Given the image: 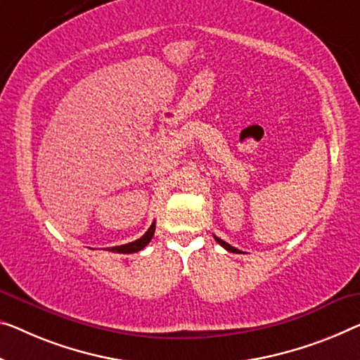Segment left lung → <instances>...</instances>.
<instances>
[{"instance_id": "8db88e82", "label": "left lung", "mask_w": 360, "mask_h": 360, "mask_svg": "<svg viewBox=\"0 0 360 360\" xmlns=\"http://www.w3.org/2000/svg\"><path fill=\"white\" fill-rule=\"evenodd\" d=\"M214 239H217V243L219 244V245H223L224 249L226 250H229V252H234V254H243V252H240L239 249H236V248H233V245H229L228 243H224L223 239H219V238H217V236H214Z\"/></svg>"}]
</instances>
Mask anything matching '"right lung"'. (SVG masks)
<instances>
[{
    "label": "right lung",
    "mask_w": 360,
    "mask_h": 360,
    "mask_svg": "<svg viewBox=\"0 0 360 360\" xmlns=\"http://www.w3.org/2000/svg\"><path fill=\"white\" fill-rule=\"evenodd\" d=\"M153 233H155V221L152 223V226L147 229V233L143 234L141 239L134 240V243H129V244L116 245V248H111L108 250L117 252V254H134V252H139V250H142L143 248H146V245L150 243V240H152Z\"/></svg>",
    "instance_id": "1"
}]
</instances>
